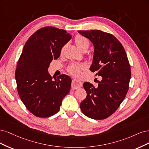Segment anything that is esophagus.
<instances>
[{
  "label": "esophagus",
  "mask_w": 149,
  "mask_h": 149,
  "mask_svg": "<svg viewBox=\"0 0 149 149\" xmlns=\"http://www.w3.org/2000/svg\"><path fill=\"white\" fill-rule=\"evenodd\" d=\"M71 87H72V88L74 90L77 89L79 88L82 87V83H81V81L79 80L73 79L72 81Z\"/></svg>",
  "instance_id": "obj_1"
}]
</instances>
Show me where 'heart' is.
<instances>
[{
	"label": "heart",
	"mask_w": 149,
	"mask_h": 149,
	"mask_svg": "<svg viewBox=\"0 0 149 149\" xmlns=\"http://www.w3.org/2000/svg\"><path fill=\"white\" fill-rule=\"evenodd\" d=\"M75 42L77 47L81 51H83L85 50L87 51L90 46V42L88 40L87 38H86L85 37L80 36V35H78L77 36H76L75 39ZM65 47V46H63L62 47V49L61 50V54L64 53ZM85 68V66L84 64H71L69 67L68 70L69 72L71 75H74V76H78L80 74V71L81 70L84 69Z\"/></svg>",
	"instance_id": "heart-1"
}]
</instances>
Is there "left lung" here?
<instances>
[{
  "mask_svg": "<svg viewBox=\"0 0 149 149\" xmlns=\"http://www.w3.org/2000/svg\"><path fill=\"white\" fill-rule=\"evenodd\" d=\"M78 32L93 43L90 70L102 77L96 87L84 83L87 95L80 103V109L90 118L106 119L116 111L129 90L131 72L127 56L121 43L111 34L101 30Z\"/></svg>",
  "mask_w": 149,
  "mask_h": 149,
  "instance_id": "8db88e82",
  "label": "left lung"
}]
</instances>
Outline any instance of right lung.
Here are the masks:
<instances>
[{
    "mask_svg": "<svg viewBox=\"0 0 149 149\" xmlns=\"http://www.w3.org/2000/svg\"><path fill=\"white\" fill-rule=\"evenodd\" d=\"M71 38L65 30L46 26L33 33L23 47L15 71L17 91L28 111L37 117L57 113L69 92L70 77L62 74L53 80L47 70Z\"/></svg>",
    "mask_w": 149,
    "mask_h": 149,
    "instance_id": "obj_1",
    "label": "right lung"
}]
</instances>
